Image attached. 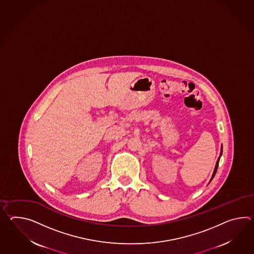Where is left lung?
Listing matches in <instances>:
<instances>
[{"mask_svg":"<svg viewBox=\"0 0 254 254\" xmlns=\"http://www.w3.org/2000/svg\"><path fill=\"white\" fill-rule=\"evenodd\" d=\"M221 155H222V146H221V149H220V157H219L218 160H217V162H216V166H215L214 171H213V174H212V176H211V179H210L209 182L212 181V179L214 178L215 174H216V172H217V169H218V166H219V162H220V157H221Z\"/></svg>","mask_w":254,"mask_h":254,"instance_id":"1","label":"left lung"}]
</instances>
